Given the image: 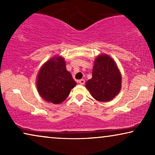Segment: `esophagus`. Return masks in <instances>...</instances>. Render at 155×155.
Listing matches in <instances>:
<instances>
[{
    "label": "esophagus",
    "mask_w": 155,
    "mask_h": 155,
    "mask_svg": "<svg viewBox=\"0 0 155 155\" xmlns=\"http://www.w3.org/2000/svg\"><path fill=\"white\" fill-rule=\"evenodd\" d=\"M78 83H79L80 84H81V85H82V84H84V80L81 79V80H78Z\"/></svg>",
    "instance_id": "esophagus-1"
}]
</instances>
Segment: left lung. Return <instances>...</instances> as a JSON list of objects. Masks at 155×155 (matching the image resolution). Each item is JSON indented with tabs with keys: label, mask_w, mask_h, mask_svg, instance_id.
Returning <instances> with one entry per match:
<instances>
[{
	"label": "left lung",
	"mask_w": 155,
	"mask_h": 155,
	"mask_svg": "<svg viewBox=\"0 0 155 155\" xmlns=\"http://www.w3.org/2000/svg\"><path fill=\"white\" fill-rule=\"evenodd\" d=\"M121 84V73L116 61L108 54L97 56L92 78L85 84L93 98L102 102L111 101L120 92Z\"/></svg>",
	"instance_id": "left-lung-1"
}]
</instances>
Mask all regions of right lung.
I'll return each instance as SVG.
<instances>
[{"instance_id":"right-lung-1","label":"right lung","mask_w":155,"mask_h":155,"mask_svg":"<svg viewBox=\"0 0 155 155\" xmlns=\"http://www.w3.org/2000/svg\"><path fill=\"white\" fill-rule=\"evenodd\" d=\"M36 85L38 93L44 100L59 104L65 100L76 82L66 70L64 58L57 55L42 65Z\"/></svg>"}]
</instances>
